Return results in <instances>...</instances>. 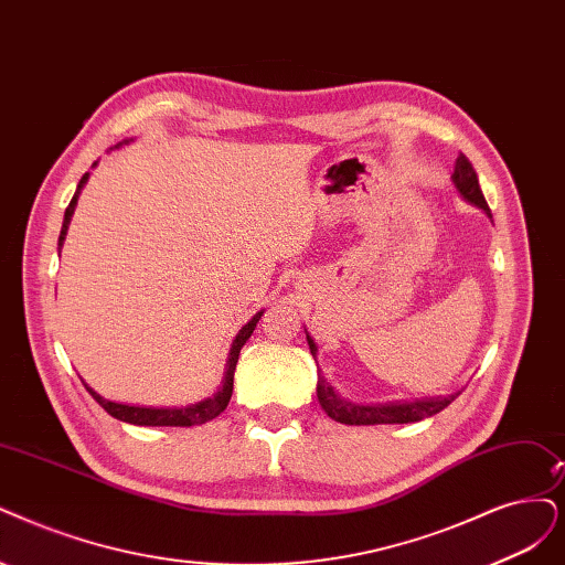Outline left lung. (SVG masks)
<instances>
[{
    "instance_id": "left-lung-1",
    "label": "left lung",
    "mask_w": 565,
    "mask_h": 565,
    "mask_svg": "<svg viewBox=\"0 0 565 565\" xmlns=\"http://www.w3.org/2000/svg\"><path fill=\"white\" fill-rule=\"evenodd\" d=\"M451 179L466 200H470L477 206H482L489 214V204L482 195V188H479L477 172L472 170V162L463 153L456 158ZM307 342L311 349V356H315L317 353L315 340L307 335ZM317 395H319V403H321L323 412L330 416V419H335L340 424H349V426L422 422V419H426V416L443 412L447 405H451L458 398V393H456V395H447V398H437V401H416V403H395V405H351V403L342 401L323 377L319 380Z\"/></svg>"
}]
</instances>
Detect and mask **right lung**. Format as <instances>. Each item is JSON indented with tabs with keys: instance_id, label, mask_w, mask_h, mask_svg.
I'll list each match as a JSON object with an SVG mask.
<instances>
[{
	"instance_id": "add662e5",
	"label": "right lung",
	"mask_w": 565,
	"mask_h": 565,
	"mask_svg": "<svg viewBox=\"0 0 565 565\" xmlns=\"http://www.w3.org/2000/svg\"><path fill=\"white\" fill-rule=\"evenodd\" d=\"M88 181V174H83L81 181H78V188L76 193L70 202V206L65 209V221H62V230H60V239H57V250L62 248V242H65V235H67V225L72 221V214H74V206H76V200H78V193L83 183ZM263 311H258V315L250 319L242 330L239 335L235 338L233 342V349H230V356H227V367H225V380H223V386L218 388V393H214V398H206L198 405H191V407H181V409H153V407H132V405H120V403H111L107 398H102V395L97 391H93L88 384H83L88 388V393L93 395V398L107 409L111 416H116V419L120 422H128V424H135V426H198V424H206L216 419V416L227 407L230 403V395H233V380H235V367H237V361H239V351L242 347L246 344V340L250 338V332L256 330V323L260 321Z\"/></svg>"
}]
</instances>
